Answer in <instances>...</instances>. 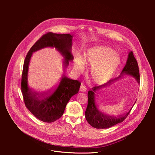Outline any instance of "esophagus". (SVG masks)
Segmentation results:
<instances>
[{"instance_id": "1", "label": "esophagus", "mask_w": 155, "mask_h": 155, "mask_svg": "<svg viewBox=\"0 0 155 155\" xmlns=\"http://www.w3.org/2000/svg\"><path fill=\"white\" fill-rule=\"evenodd\" d=\"M80 91L81 92H85L86 91V87L84 85L81 84L80 87Z\"/></svg>"}]
</instances>
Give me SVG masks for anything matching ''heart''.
I'll return each instance as SVG.
<instances>
[{
    "label": "heart",
    "instance_id": "obj_1",
    "mask_svg": "<svg viewBox=\"0 0 155 155\" xmlns=\"http://www.w3.org/2000/svg\"><path fill=\"white\" fill-rule=\"evenodd\" d=\"M121 59L113 49L106 46H96L88 49L83 58L78 56L74 59V69L78 73L84 71V64L91 65L90 74L97 84L107 83L118 68Z\"/></svg>",
    "mask_w": 155,
    "mask_h": 155
}]
</instances>
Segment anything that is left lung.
Segmentation results:
<instances>
[{
	"label": "left lung",
	"instance_id": "obj_1",
	"mask_svg": "<svg viewBox=\"0 0 155 155\" xmlns=\"http://www.w3.org/2000/svg\"><path fill=\"white\" fill-rule=\"evenodd\" d=\"M124 74L133 77L138 82V83H140L139 66L132 51L129 52L126 64L119 77L114 79L110 80L108 82L102 85L94 86L92 87L91 90L88 91V101L86 110L85 111V118L88 123L93 127L96 129L109 128L123 121L129 114L132 108L129 110V112L126 114L123 115H119L118 117L115 116L107 115L101 112L95 104V93L98 91L101 88L109 84L115 80L123 77Z\"/></svg>",
	"mask_w": 155,
	"mask_h": 155
}]
</instances>
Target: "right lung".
I'll return each mask as SVG.
<instances>
[{
    "mask_svg": "<svg viewBox=\"0 0 155 155\" xmlns=\"http://www.w3.org/2000/svg\"><path fill=\"white\" fill-rule=\"evenodd\" d=\"M72 41V36L69 34L48 32L35 43L25 58L21 78V92L27 108L43 122L52 123L62 117L71 97L78 93L81 83L63 75L58 87L51 94H50V91L49 93L33 91L28 84L30 59L32 53L37 50L46 47L54 48L64 58L63 63L67 67L69 61L74 59L71 53Z\"/></svg>",
    "mask_w": 155,
    "mask_h": 155,
    "instance_id": "obj_1",
    "label": "right lung"
}]
</instances>
